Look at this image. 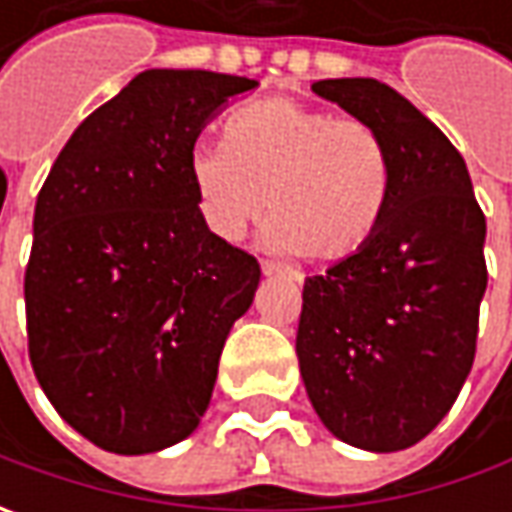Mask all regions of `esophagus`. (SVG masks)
<instances>
[{
  "label": "esophagus",
  "instance_id": "esophagus-1",
  "mask_svg": "<svg viewBox=\"0 0 512 512\" xmlns=\"http://www.w3.org/2000/svg\"><path fill=\"white\" fill-rule=\"evenodd\" d=\"M262 273H265L267 279H273V276H290V279H299V273H296V270H290L287 265H279V262H262Z\"/></svg>",
  "mask_w": 512,
  "mask_h": 512
}]
</instances>
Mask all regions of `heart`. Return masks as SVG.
<instances>
[{
    "mask_svg": "<svg viewBox=\"0 0 512 512\" xmlns=\"http://www.w3.org/2000/svg\"><path fill=\"white\" fill-rule=\"evenodd\" d=\"M187 176L207 230L239 242L265 205L262 245L276 253L347 259L382 225L390 156L362 119H333L293 99L233 110L225 145H199Z\"/></svg>",
    "mask_w": 512,
    "mask_h": 512,
    "instance_id": "obj_1",
    "label": "heart"
}]
</instances>
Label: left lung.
Returning <instances> with one entry per match:
<instances>
[{"label": "left lung", "instance_id": "8db88e82", "mask_svg": "<svg viewBox=\"0 0 512 512\" xmlns=\"http://www.w3.org/2000/svg\"><path fill=\"white\" fill-rule=\"evenodd\" d=\"M313 93L382 136L390 199L359 253L305 279L299 370L336 439L396 453L442 422L473 367L487 222L462 153L402 93L376 79Z\"/></svg>", "mask_w": 512, "mask_h": 512}]
</instances>
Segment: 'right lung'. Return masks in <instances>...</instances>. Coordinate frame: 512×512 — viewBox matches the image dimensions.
Instances as JSON below:
<instances>
[{
    "label": "right lung",
    "instance_id": "obj_1",
    "mask_svg": "<svg viewBox=\"0 0 512 512\" xmlns=\"http://www.w3.org/2000/svg\"><path fill=\"white\" fill-rule=\"evenodd\" d=\"M256 79L150 68L73 130L33 210V373L65 422L119 456L187 439L259 262L207 230L187 176L205 125Z\"/></svg>",
    "mask_w": 512,
    "mask_h": 512
}]
</instances>
